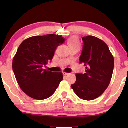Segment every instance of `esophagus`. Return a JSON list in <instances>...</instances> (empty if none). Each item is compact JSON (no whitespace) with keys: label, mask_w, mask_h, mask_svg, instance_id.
Returning a JSON list of instances; mask_svg holds the SVG:
<instances>
[{"label":"esophagus","mask_w":128,"mask_h":128,"mask_svg":"<svg viewBox=\"0 0 128 128\" xmlns=\"http://www.w3.org/2000/svg\"><path fill=\"white\" fill-rule=\"evenodd\" d=\"M69 74H70V73H66V72L63 73V75L64 76H67V75H69Z\"/></svg>","instance_id":"1"}]
</instances>
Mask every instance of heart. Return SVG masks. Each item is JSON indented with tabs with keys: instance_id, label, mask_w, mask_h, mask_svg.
<instances>
[{
	"instance_id": "b5f03b06",
	"label": "heart",
	"mask_w": 128,
	"mask_h": 128,
	"mask_svg": "<svg viewBox=\"0 0 128 128\" xmlns=\"http://www.w3.org/2000/svg\"><path fill=\"white\" fill-rule=\"evenodd\" d=\"M68 44L70 49L73 48H80V43L77 36H72L68 40Z\"/></svg>"
}]
</instances>
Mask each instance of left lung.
Returning <instances> with one entry per match:
<instances>
[{
  "label": "left lung",
  "mask_w": 128,
  "mask_h": 128,
  "mask_svg": "<svg viewBox=\"0 0 128 128\" xmlns=\"http://www.w3.org/2000/svg\"><path fill=\"white\" fill-rule=\"evenodd\" d=\"M83 49L79 61L84 63L86 73H77L71 86L80 99L92 100L105 91L112 78L114 57L104 41L94 36L82 38Z\"/></svg>",
  "instance_id": "obj_1"
}]
</instances>
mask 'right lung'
<instances>
[{
  "mask_svg": "<svg viewBox=\"0 0 128 128\" xmlns=\"http://www.w3.org/2000/svg\"><path fill=\"white\" fill-rule=\"evenodd\" d=\"M65 42L61 36H34L23 41L13 58L12 69L20 88L36 100L49 98L63 79L62 73L43 68L52 60L57 47Z\"/></svg>",
  "mask_w": 128,
  "mask_h": 128,
  "instance_id": "1",
  "label": "right lung"
}]
</instances>
